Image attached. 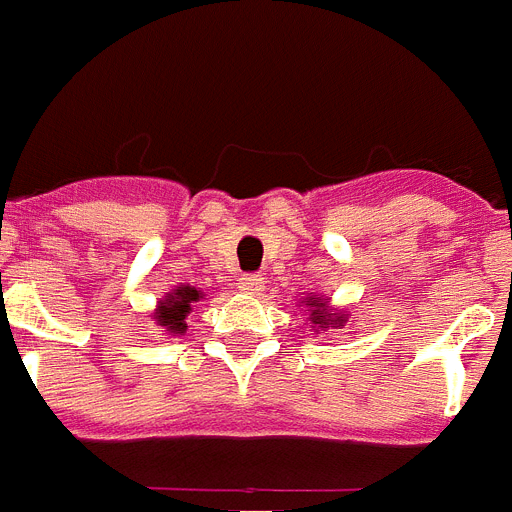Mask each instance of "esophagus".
<instances>
[{"label":"esophagus","instance_id":"1","mask_svg":"<svg viewBox=\"0 0 512 512\" xmlns=\"http://www.w3.org/2000/svg\"><path fill=\"white\" fill-rule=\"evenodd\" d=\"M238 287L243 290V293H261L264 290V277L261 274H243L238 280Z\"/></svg>","mask_w":512,"mask_h":512}]
</instances>
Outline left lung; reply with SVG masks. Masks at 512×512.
Here are the masks:
<instances>
[{"instance_id": "8db88e82", "label": "left lung", "mask_w": 512, "mask_h": 512, "mask_svg": "<svg viewBox=\"0 0 512 512\" xmlns=\"http://www.w3.org/2000/svg\"><path fill=\"white\" fill-rule=\"evenodd\" d=\"M303 303L311 308V316H308V319H311V324L316 327V332L327 327H345V322H348V314H345V311H332L327 298H306Z\"/></svg>"}]
</instances>
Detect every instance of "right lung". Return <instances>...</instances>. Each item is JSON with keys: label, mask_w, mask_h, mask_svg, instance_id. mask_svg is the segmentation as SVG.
Listing matches in <instances>:
<instances>
[{"label": "right lung", "mask_w": 512, "mask_h": 512, "mask_svg": "<svg viewBox=\"0 0 512 512\" xmlns=\"http://www.w3.org/2000/svg\"><path fill=\"white\" fill-rule=\"evenodd\" d=\"M198 298H201V290H196V287H175V290L164 295L162 301H159V306H156V324H159L164 332H170V335H183L185 316L190 314V303H196Z\"/></svg>", "instance_id": "obj_1"}]
</instances>
